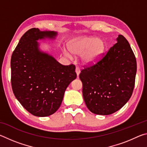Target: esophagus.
Masks as SVG:
<instances>
[{"label":"esophagus","mask_w":147,"mask_h":147,"mask_svg":"<svg viewBox=\"0 0 147 147\" xmlns=\"http://www.w3.org/2000/svg\"><path fill=\"white\" fill-rule=\"evenodd\" d=\"M75 71H76V74H77V76H78L80 73V69L79 67H76V69H75Z\"/></svg>","instance_id":"34e87169"}]
</instances>
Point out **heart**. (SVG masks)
Masks as SVG:
<instances>
[{"label":"heart","instance_id":"b5f03b06","mask_svg":"<svg viewBox=\"0 0 147 147\" xmlns=\"http://www.w3.org/2000/svg\"><path fill=\"white\" fill-rule=\"evenodd\" d=\"M69 51L75 56H80L84 64L92 65L97 61L103 53L104 45L103 41L98 38L92 37H84L79 38L69 45ZM63 53L69 58H72L71 54L65 50Z\"/></svg>","mask_w":147,"mask_h":147}]
</instances>
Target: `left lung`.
I'll return each instance as SVG.
<instances>
[{"label": "left lung", "instance_id": "8db88e82", "mask_svg": "<svg viewBox=\"0 0 147 147\" xmlns=\"http://www.w3.org/2000/svg\"><path fill=\"white\" fill-rule=\"evenodd\" d=\"M96 64L81 71L82 94L88 108L96 115L118 111L128 101L135 85L137 63L130 44L119 35Z\"/></svg>", "mask_w": 147, "mask_h": 147}]
</instances>
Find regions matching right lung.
Wrapping results in <instances>:
<instances>
[{"label":"right lung","mask_w":147,"mask_h":147,"mask_svg":"<svg viewBox=\"0 0 147 147\" xmlns=\"http://www.w3.org/2000/svg\"><path fill=\"white\" fill-rule=\"evenodd\" d=\"M57 32L31 28L24 34L11 58L14 95L29 113L47 117L58 110L65 91L76 78L75 65H63L39 49L38 40L55 39Z\"/></svg>","instance_id":"obj_1"}]
</instances>
